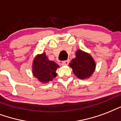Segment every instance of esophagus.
<instances>
[{
  "label": "esophagus",
  "instance_id": "1",
  "mask_svg": "<svg viewBox=\"0 0 121 121\" xmlns=\"http://www.w3.org/2000/svg\"><path fill=\"white\" fill-rule=\"evenodd\" d=\"M69 63V60H65V61H64V62H62V65H68V64Z\"/></svg>",
  "mask_w": 121,
  "mask_h": 121
}]
</instances>
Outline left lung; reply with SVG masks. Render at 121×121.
Segmentation results:
<instances>
[{
  "instance_id": "obj_1",
  "label": "left lung",
  "mask_w": 121,
  "mask_h": 121,
  "mask_svg": "<svg viewBox=\"0 0 121 121\" xmlns=\"http://www.w3.org/2000/svg\"><path fill=\"white\" fill-rule=\"evenodd\" d=\"M69 65L73 69V73L81 79L91 76L96 67L95 62L90 54L81 50L76 52V57Z\"/></svg>"
}]
</instances>
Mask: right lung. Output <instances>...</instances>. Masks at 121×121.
Segmentation results:
<instances>
[{
	"mask_svg": "<svg viewBox=\"0 0 121 121\" xmlns=\"http://www.w3.org/2000/svg\"><path fill=\"white\" fill-rule=\"evenodd\" d=\"M59 67L54 61L49 60L45 53L38 54L33 61L32 73L42 83L52 81L56 77V70Z\"/></svg>",
	"mask_w": 121,
	"mask_h": 121,
	"instance_id": "1",
	"label": "right lung"
}]
</instances>
